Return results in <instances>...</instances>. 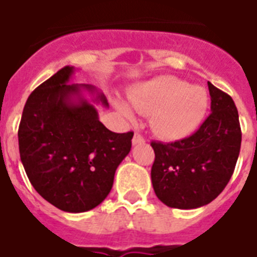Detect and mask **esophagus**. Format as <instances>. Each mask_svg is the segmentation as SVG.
<instances>
[{
    "instance_id": "esophagus-1",
    "label": "esophagus",
    "mask_w": 257,
    "mask_h": 257,
    "mask_svg": "<svg viewBox=\"0 0 257 257\" xmlns=\"http://www.w3.org/2000/svg\"><path fill=\"white\" fill-rule=\"evenodd\" d=\"M133 145H139V144H144L145 142V139H144V136L140 135L139 132H136L135 136H133Z\"/></svg>"
}]
</instances>
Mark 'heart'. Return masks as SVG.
<instances>
[{
	"label": "heart",
	"instance_id": "obj_1",
	"mask_svg": "<svg viewBox=\"0 0 257 257\" xmlns=\"http://www.w3.org/2000/svg\"><path fill=\"white\" fill-rule=\"evenodd\" d=\"M129 102L141 115H152V126L161 137L178 140L187 137L200 126L209 107L204 87L191 86L175 77H161L140 86L129 95ZM126 117L133 112L126 103L117 102Z\"/></svg>",
	"mask_w": 257,
	"mask_h": 257
}]
</instances>
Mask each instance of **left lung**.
I'll list each match as a JSON object with an SVG mask.
<instances>
[{
  "mask_svg": "<svg viewBox=\"0 0 257 257\" xmlns=\"http://www.w3.org/2000/svg\"><path fill=\"white\" fill-rule=\"evenodd\" d=\"M210 115L189 137L152 141L155 159L152 183L165 205L196 209L212 202L227 185L242 142L238 109L232 98L208 82Z\"/></svg>",
  "mask_w": 257,
  "mask_h": 257,
  "instance_id": "obj_1",
  "label": "left lung"
}]
</instances>
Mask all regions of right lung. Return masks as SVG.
I'll return each mask as SVG.
<instances>
[{
    "instance_id": "add662e5",
    "label": "right lung",
    "mask_w": 257,
    "mask_h": 257,
    "mask_svg": "<svg viewBox=\"0 0 257 257\" xmlns=\"http://www.w3.org/2000/svg\"><path fill=\"white\" fill-rule=\"evenodd\" d=\"M65 66L30 94L18 129L19 154L32 187L60 210L82 213L108 196L117 166L129 154L133 132L115 133L99 121L94 104L108 107L104 94L86 83H69Z\"/></svg>"
}]
</instances>
